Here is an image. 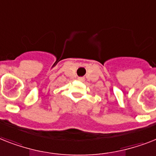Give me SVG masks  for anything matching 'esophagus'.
<instances>
[{"label": "esophagus", "mask_w": 156, "mask_h": 156, "mask_svg": "<svg viewBox=\"0 0 156 156\" xmlns=\"http://www.w3.org/2000/svg\"><path fill=\"white\" fill-rule=\"evenodd\" d=\"M78 80L84 81V80H85V78H82V77H80V78H78Z\"/></svg>", "instance_id": "esophagus-1"}]
</instances>
